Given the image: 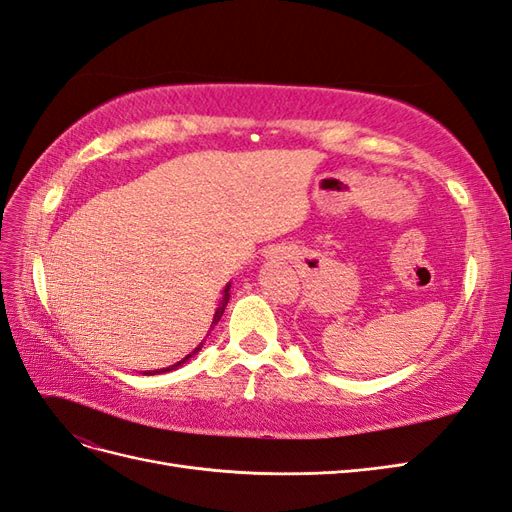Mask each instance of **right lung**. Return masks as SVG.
Returning a JSON list of instances; mask_svg holds the SVG:
<instances>
[{
	"label": "right lung",
	"mask_w": 512,
	"mask_h": 512,
	"mask_svg": "<svg viewBox=\"0 0 512 512\" xmlns=\"http://www.w3.org/2000/svg\"><path fill=\"white\" fill-rule=\"evenodd\" d=\"M228 299H230V284H226V288H224V297H222V303H219V306H217V310H215V314H213V323H211V329L219 323V319H222V314H224V310H226V306H228ZM211 329H209V334H211ZM209 334H206V336H209ZM202 344H204V340L198 344V347L196 349H193L189 355H185L183 359H181V362H176V364H172V366H168V368H157V370H144V375H159V372H170V370H176L178 366H183L185 362H187V359L189 357H193V355H196L200 349H202Z\"/></svg>",
	"instance_id": "right-lung-1"
}]
</instances>
